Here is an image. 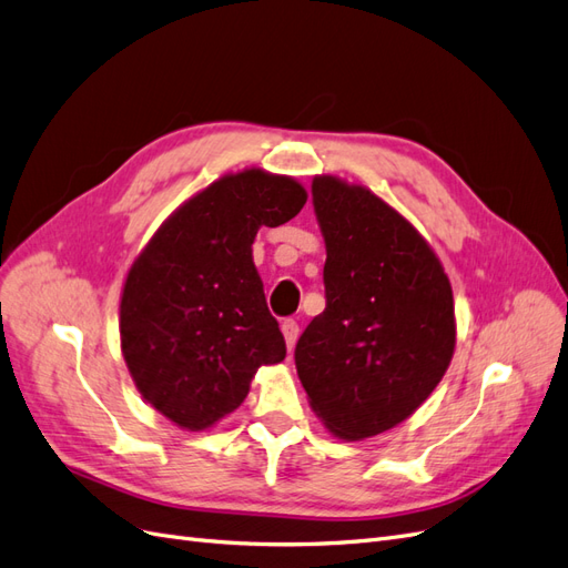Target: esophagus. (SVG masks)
I'll use <instances>...</instances> for the list:
<instances>
[{"label": "esophagus", "instance_id": "obj_1", "mask_svg": "<svg viewBox=\"0 0 568 568\" xmlns=\"http://www.w3.org/2000/svg\"><path fill=\"white\" fill-rule=\"evenodd\" d=\"M298 322L296 320H284L282 322V334H284V341H286V348L291 351L296 346V338H298Z\"/></svg>", "mask_w": 568, "mask_h": 568}]
</instances>
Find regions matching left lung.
Here are the masks:
<instances>
[{"instance_id": "obj_1", "label": "left lung", "mask_w": 568, "mask_h": 568, "mask_svg": "<svg viewBox=\"0 0 568 568\" xmlns=\"http://www.w3.org/2000/svg\"><path fill=\"white\" fill-rule=\"evenodd\" d=\"M326 307L296 343L298 379L332 434L359 440L405 422L455 351L448 274L419 232L365 186L315 178Z\"/></svg>"}]
</instances>
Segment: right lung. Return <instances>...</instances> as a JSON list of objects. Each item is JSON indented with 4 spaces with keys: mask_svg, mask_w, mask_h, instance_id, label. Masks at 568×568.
<instances>
[{
    "mask_svg": "<svg viewBox=\"0 0 568 568\" xmlns=\"http://www.w3.org/2000/svg\"><path fill=\"white\" fill-rule=\"evenodd\" d=\"M305 201L291 178L227 175L170 215L130 267L120 346L142 398L170 422L203 432L244 403L257 367L286 357L251 246Z\"/></svg>",
    "mask_w": 568,
    "mask_h": 568,
    "instance_id": "right-lung-1",
    "label": "right lung"
}]
</instances>
